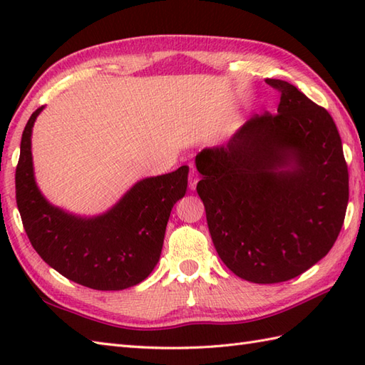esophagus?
I'll return each instance as SVG.
<instances>
[{"label":"esophagus","instance_id":"34e87169","mask_svg":"<svg viewBox=\"0 0 365 365\" xmlns=\"http://www.w3.org/2000/svg\"><path fill=\"white\" fill-rule=\"evenodd\" d=\"M197 180H199L197 174L195 173V169H191V170H190V190H196Z\"/></svg>","mask_w":365,"mask_h":365}]
</instances>
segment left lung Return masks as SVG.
Returning a JSON list of instances; mask_svg holds the SVG:
<instances>
[{
    "instance_id": "obj_1",
    "label": "left lung",
    "mask_w": 365,
    "mask_h": 365,
    "mask_svg": "<svg viewBox=\"0 0 365 365\" xmlns=\"http://www.w3.org/2000/svg\"><path fill=\"white\" fill-rule=\"evenodd\" d=\"M277 114H255L227 144L197 155V195L208 230L232 273L255 284L284 282L329 252L344 226L348 168L324 108L293 84Z\"/></svg>"
}]
</instances>
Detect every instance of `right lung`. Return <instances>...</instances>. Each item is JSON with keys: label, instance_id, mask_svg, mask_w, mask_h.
<instances>
[{"label": "right lung", "instance_id": "1", "mask_svg": "<svg viewBox=\"0 0 365 365\" xmlns=\"http://www.w3.org/2000/svg\"><path fill=\"white\" fill-rule=\"evenodd\" d=\"M42 110L23 130L15 170V199L31 245L58 273L89 289L143 282L158 263L170 210L187 192L188 166L138 182L102 216L68 215L46 202L34 182L31 131Z\"/></svg>", "mask_w": 365, "mask_h": 365}]
</instances>
